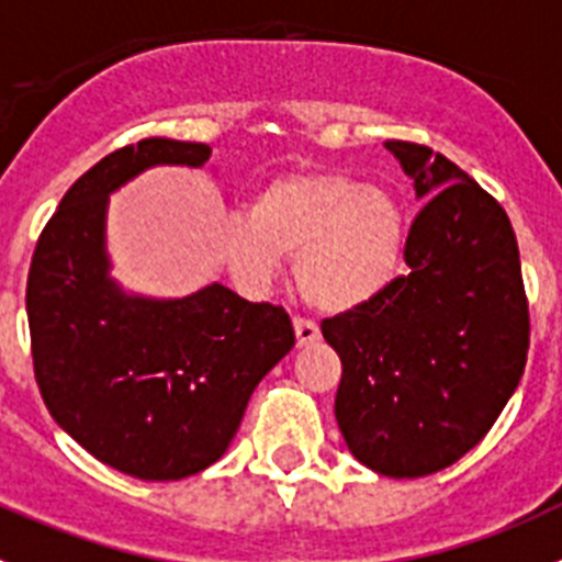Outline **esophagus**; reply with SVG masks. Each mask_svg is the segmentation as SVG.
<instances>
[{
    "mask_svg": "<svg viewBox=\"0 0 562 562\" xmlns=\"http://www.w3.org/2000/svg\"><path fill=\"white\" fill-rule=\"evenodd\" d=\"M293 333H296V344H300V347H307V344L318 341V327L316 322H311V318H302V316L293 318Z\"/></svg>",
    "mask_w": 562,
    "mask_h": 562,
    "instance_id": "34e87169",
    "label": "esophagus"
}]
</instances>
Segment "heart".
Masks as SVG:
<instances>
[{
	"label": "heart",
	"instance_id": "heart-1",
	"mask_svg": "<svg viewBox=\"0 0 562 562\" xmlns=\"http://www.w3.org/2000/svg\"><path fill=\"white\" fill-rule=\"evenodd\" d=\"M246 218L229 221L224 257L244 285H269L282 257L307 305L347 313L381 296L406 246L401 204L381 187L338 170H291L269 179Z\"/></svg>",
	"mask_w": 562,
	"mask_h": 562
}]
</instances>
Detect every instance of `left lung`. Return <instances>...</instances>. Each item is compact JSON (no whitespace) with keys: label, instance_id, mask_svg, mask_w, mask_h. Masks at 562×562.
<instances>
[{"label":"left lung","instance_id":"left-lung-1","mask_svg":"<svg viewBox=\"0 0 562 562\" xmlns=\"http://www.w3.org/2000/svg\"><path fill=\"white\" fill-rule=\"evenodd\" d=\"M423 199L408 274L322 322L341 358L336 419L352 457L392 479L448 468L476 448L518 389L529 305L518 240L487 190L428 145L389 139Z\"/></svg>","mask_w":562,"mask_h":562}]
</instances>
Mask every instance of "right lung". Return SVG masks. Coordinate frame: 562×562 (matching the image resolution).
Segmentation results:
<instances>
[{
    "mask_svg": "<svg viewBox=\"0 0 562 562\" xmlns=\"http://www.w3.org/2000/svg\"><path fill=\"white\" fill-rule=\"evenodd\" d=\"M210 156L165 136L114 150L69 187L30 262V350L49 414L94 459L145 482L218 462L257 383L293 347L280 305L221 282L145 300L109 277V195L154 165L204 168Z\"/></svg>",
    "mask_w": 562,
    "mask_h": 562,
    "instance_id": "add662e5",
    "label": "right lung"
}]
</instances>
